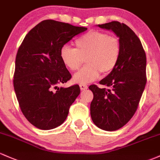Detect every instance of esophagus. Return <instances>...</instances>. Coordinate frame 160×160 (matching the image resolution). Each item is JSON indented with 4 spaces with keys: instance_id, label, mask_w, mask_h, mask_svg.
I'll use <instances>...</instances> for the list:
<instances>
[{
    "instance_id": "esophagus-1",
    "label": "esophagus",
    "mask_w": 160,
    "mask_h": 160,
    "mask_svg": "<svg viewBox=\"0 0 160 160\" xmlns=\"http://www.w3.org/2000/svg\"><path fill=\"white\" fill-rule=\"evenodd\" d=\"M79 87H80V89L82 91H85V90H86V89H88V85H84V84H80Z\"/></svg>"
}]
</instances>
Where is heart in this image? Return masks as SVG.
Instances as JSON below:
<instances>
[{
  "label": "heart",
  "instance_id": "heart-1",
  "mask_svg": "<svg viewBox=\"0 0 160 160\" xmlns=\"http://www.w3.org/2000/svg\"><path fill=\"white\" fill-rule=\"evenodd\" d=\"M75 49L63 46L60 57L67 68L76 71L84 63L87 66L74 75L78 83L94 82L100 76L111 73L118 65L121 53V44L116 37L106 32L92 30L76 39Z\"/></svg>",
  "mask_w": 160,
  "mask_h": 160
}]
</instances>
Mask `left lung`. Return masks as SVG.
<instances>
[{"instance_id":"left-lung-1","label":"left lung","mask_w":160,"mask_h":160,"mask_svg":"<svg viewBox=\"0 0 160 160\" xmlns=\"http://www.w3.org/2000/svg\"><path fill=\"white\" fill-rule=\"evenodd\" d=\"M98 26L112 30L121 44L118 65L100 82L108 89L89 87L94 94L90 107L92 121L102 130L114 131L124 126L138 108L147 83V58L140 39L128 26L118 21Z\"/></svg>"}]
</instances>
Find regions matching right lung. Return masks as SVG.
Returning <instances> with one entry per match:
<instances>
[{"label":"right lung","mask_w":160,"mask_h":160,"mask_svg":"<svg viewBox=\"0 0 160 160\" xmlns=\"http://www.w3.org/2000/svg\"><path fill=\"white\" fill-rule=\"evenodd\" d=\"M86 27L46 20L26 35L15 61L13 88L22 113L41 130H51L66 121L70 106L80 94L78 85L59 88L72 78L60 51Z\"/></svg>","instance_id":"add662e5"}]
</instances>
